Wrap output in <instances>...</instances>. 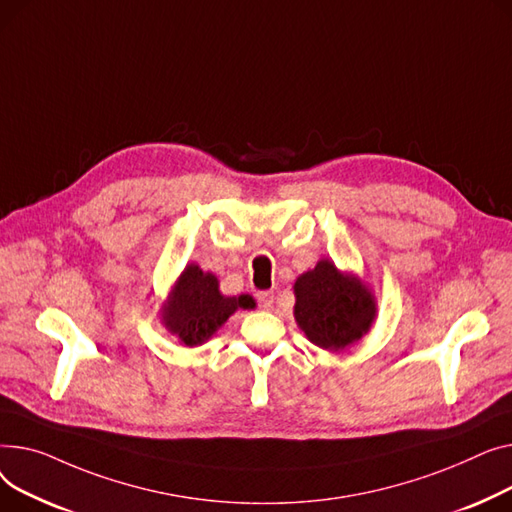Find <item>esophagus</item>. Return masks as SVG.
Returning a JSON list of instances; mask_svg holds the SVG:
<instances>
[{
    "mask_svg": "<svg viewBox=\"0 0 512 512\" xmlns=\"http://www.w3.org/2000/svg\"><path fill=\"white\" fill-rule=\"evenodd\" d=\"M273 302H275L273 291H260V293H258V304H260L262 310H270V308H273Z\"/></svg>",
    "mask_w": 512,
    "mask_h": 512,
    "instance_id": "obj_1",
    "label": "esophagus"
}]
</instances>
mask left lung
Returning a JSON list of instances; mask_svg holds the SVG:
<instances>
[{"label":"left lung","mask_w":512,"mask_h":512,"mask_svg":"<svg viewBox=\"0 0 512 512\" xmlns=\"http://www.w3.org/2000/svg\"><path fill=\"white\" fill-rule=\"evenodd\" d=\"M293 293V316L299 330L324 351L339 353L362 341L378 316L370 285L328 258L299 275Z\"/></svg>","instance_id":"obj_1"}]
</instances>
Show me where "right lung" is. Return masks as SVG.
<instances>
[{
	"label": "right lung",
	"instance_id": "obj_1",
	"mask_svg": "<svg viewBox=\"0 0 512 512\" xmlns=\"http://www.w3.org/2000/svg\"><path fill=\"white\" fill-rule=\"evenodd\" d=\"M248 308H252L250 295H223L219 279L213 273H204L196 262H190L171 285L159 318L167 333L179 343L198 347L213 339L237 310Z\"/></svg>",
	"mask_w": 512,
	"mask_h": 512
}]
</instances>
